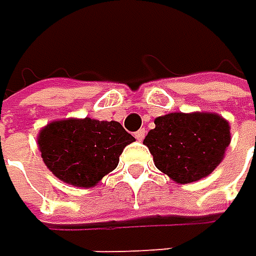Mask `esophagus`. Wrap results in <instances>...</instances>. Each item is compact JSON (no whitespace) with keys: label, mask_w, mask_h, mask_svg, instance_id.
Instances as JSON below:
<instances>
[{"label":"esophagus","mask_w":256,"mask_h":256,"mask_svg":"<svg viewBox=\"0 0 256 256\" xmlns=\"http://www.w3.org/2000/svg\"><path fill=\"white\" fill-rule=\"evenodd\" d=\"M144 134H146V131H144V130L142 128V130H138V131H137V132L134 134V137H136V138H137L138 142H142V140L144 138Z\"/></svg>","instance_id":"1"}]
</instances>
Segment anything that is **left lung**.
I'll return each instance as SVG.
<instances>
[{
  "instance_id": "left-lung-1",
  "label": "left lung",
  "mask_w": 256,
  "mask_h": 256,
  "mask_svg": "<svg viewBox=\"0 0 256 256\" xmlns=\"http://www.w3.org/2000/svg\"><path fill=\"white\" fill-rule=\"evenodd\" d=\"M143 143L158 170L178 184L208 176L231 143L230 122L217 113H169L154 120Z\"/></svg>"
}]
</instances>
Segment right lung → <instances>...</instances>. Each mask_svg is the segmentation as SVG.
<instances>
[{"label":"right lung","instance_id":"right-lung-1","mask_svg":"<svg viewBox=\"0 0 256 256\" xmlns=\"http://www.w3.org/2000/svg\"><path fill=\"white\" fill-rule=\"evenodd\" d=\"M134 140L119 122L90 118L52 120L38 136L42 160L52 175L81 188L94 187L113 172L119 155Z\"/></svg>","mask_w":256,"mask_h":256}]
</instances>
